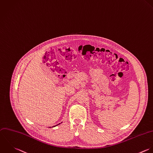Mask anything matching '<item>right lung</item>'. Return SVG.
I'll use <instances>...</instances> for the list:
<instances>
[{"label":"right lung","mask_w":153,"mask_h":153,"mask_svg":"<svg viewBox=\"0 0 153 153\" xmlns=\"http://www.w3.org/2000/svg\"><path fill=\"white\" fill-rule=\"evenodd\" d=\"M62 123V122H61ZM59 124H60V123H59V124H57V125H55V126H53V127H54V126H57V125H59ZM49 128H51V127H49Z\"/></svg>","instance_id":"1"}]
</instances>
